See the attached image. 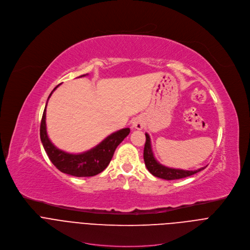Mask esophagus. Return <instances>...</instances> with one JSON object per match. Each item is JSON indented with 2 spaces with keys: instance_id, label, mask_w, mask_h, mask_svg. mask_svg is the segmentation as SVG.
Instances as JSON below:
<instances>
[{
  "instance_id": "1",
  "label": "esophagus",
  "mask_w": 250,
  "mask_h": 250,
  "mask_svg": "<svg viewBox=\"0 0 250 250\" xmlns=\"http://www.w3.org/2000/svg\"><path fill=\"white\" fill-rule=\"evenodd\" d=\"M144 125H145L144 121H142L140 118H136L132 122V127L135 129H142L144 128Z\"/></svg>"
}]
</instances>
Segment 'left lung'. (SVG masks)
Segmentation results:
<instances>
[{
	"mask_svg": "<svg viewBox=\"0 0 250 250\" xmlns=\"http://www.w3.org/2000/svg\"><path fill=\"white\" fill-rule=\"evenodd\" d=\"M146 145H145V150H144V159L146 166L147 170L155 177L161 178V179L165 180H175V179H181V178L189 177L191 175H194L201 170L205 169L206 167H202L198 170L189 171V170H182V169H174L166 167L162 164H160L154 157L152 149H151V142L150 137L148 133H146Z\"/></svg>",
	"mask_w": 250,
	"mask_h": 250,
	"instance_id": "8db88e82",
	"label": "left lung"
}]
</instances>
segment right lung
<instances>
[{
  "label": "right lung",
  "mask_w": 250,
  "mask_h": 250,
  "mask_svg": "<svg viewBox=\"0 0 250 250\" xmlns=\"http://www.w3.org/2000/svg\"><path fill=\"white\" fill-rule=\"evenodd\" d=\"M86 75L88 74L81 75L79 77H84ZM59 85H57L53 91H55ZM53 91L50 93L48 99L52 95ZM45 116L46 105L41 123V139L48 158L59 171L76 177H91L104 171L110 164L118 146L129 134L130 131L128 127L120 129L105 137L94 148L83 153L71 154L58 149L52 145L46 131Z\"/></svg>",
  "instance_id": "right-lung-1"
}]
</instances>
